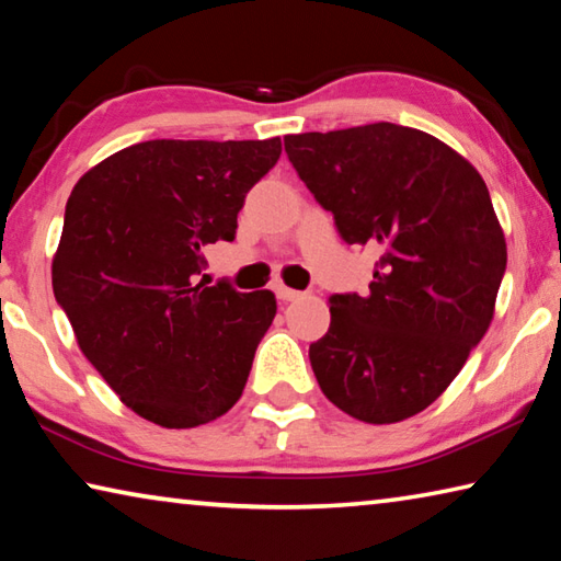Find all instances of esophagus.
<instances>
[{
    "mask_svg": "<svg viewBox=\"0 0 561 561\" xmlns=\"http://www.w3.org/2000/svg\"><path fill=\"white\" fill-rule=\"evenodd\" d=\"M274 291H277V299H279V301H297V299L301 297V291L289 289V287H282V284H279V287L274 289Z\"/></svg>",
    "mask_w": 561,
    "mask_h": 561,
    "instance_id": "obj_1",
    "label": "esophagus"
}]
</instances>
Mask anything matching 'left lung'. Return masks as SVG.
<instances>
[{
	"mask_svg": "<svg viewBox=\"0 0 561 561\" xmlns=\"http://www.w3.org/2000/svg\"><path fill=\"white\" fill-rule=\"evenodd\" d=\"M284 150L341 240L381 254L366 297L334 294L309 360L321 391L364 423L428 408L495 314L507 244L485 180L428 133L368 126L299 133Z\"/></svg>",
	"mask_w": 561,
	"mask_h": 561,
	"instance_id": "left-lung-1",
	"label": "left lung"
}]
</instances>
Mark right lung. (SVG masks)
<instances>
[{"mask_svg": "<svg viewBox=\"0 0 561 561\" xmlns=\"http://www.w3.org/2000/svg\"><path fill=\"white\" fill-rule=\"evenodd\" d=\"M279 156V138L146 140L71 190L54 297L83 356L150 423L195 428L240 401L277 299L197 277Z\"/></svg>", "mask_w": 561, "mask_h": 561, "instance_id": "right-lung-1", "label": "right lung"}]
</instances>
